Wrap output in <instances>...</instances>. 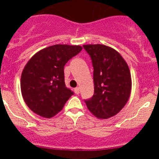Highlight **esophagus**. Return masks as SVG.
I'll return each mask as SVG.
<instances>
[{"instance_id": "1", "label": "esophagus", "mask_w": 159, "mask_h": 159, "mask_svg": "<svg viewBox=\"0 0 159 159\" xmlns=\"http://www.w3.org/2000/svg\"><path fill=\"white\" fill-rule=\"evenodd\" d=\"M74 91H75V93L78 95V94L80 93V88H75Z\"/></svg>"}]
</instances>
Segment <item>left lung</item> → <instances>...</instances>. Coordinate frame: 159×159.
<instances>
[{"label":"left lung","instance_id":"obj_1","mask_svg":"<svg viewBox=\"0 0 159 159\" xmlns=\"http://www.w3.org/2000/svg\"><path fill=\"white\" fill-rule=\"evenodd\" d=\"M93 65L94 95L85 100L99 119L116 116L126 105L131 92V75L127 62L116 50L103 44H85Z\"/></svg>","mask_w":159,"mask_h":159}]
</instances>
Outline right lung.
Returning a JSON list of instances; mask_svg holds the SVG:
<instances>
[{
    "instance_id": "right-lung-1",
    "label": "right lung",
    "mask_w": 159,
    "mask_h": 159,
    "mask_svg": "<svg viewBox=\"0 0 159 159\" xmlns=\"http://www.w3.org/2000/svg\"><path fill=\"white\" fill-rule=\"evenodd\" d=\"M82 50L79 45L55 44L42 49L28 61L20 79V89L29 109L52 118L62 110L73 95L64 82V65Z\"/></svg>"
}]
</instances>
